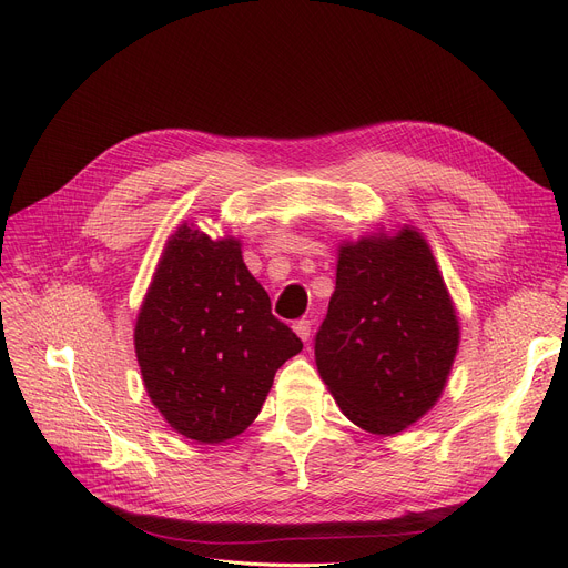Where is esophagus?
<instances>
[{
  "label": "esophagus",
  "mask_w": 568,
  "mask_h": 568,
  "mask_svg": "<svg viewBox=\"0 0 568 568\" xmlns=\"http://www.w3.org/2000/svg\"><path fill=\"white\" fill-rule=\"evenodd\" d=\"M292 329L296 332V336H300L306 343L311 338V320H296L292 324Z\"/></svg>",
  "instance_id": "34e87169"
}]
</instances>
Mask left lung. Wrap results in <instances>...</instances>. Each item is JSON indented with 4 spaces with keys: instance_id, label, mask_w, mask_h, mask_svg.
I'll list each match as a JSON object with an SVG mask.
<instances>
[{
    "instance_id": "1",
    "label": "left lung",
    "mask_w": 568,
    "mask_h": 568,
    "mask_svg": "<svg viewBox=\"0 0 568 568\" xmlns=\"http://www.w3.org/2000/svg\"><path fill=\"white\" fill-rule=\"evenodd\" d=\"M460 326L426 239L403 227L343 244L315 364L352 424L396 435L437 403Z\"/></svg>"
}]
</instances>
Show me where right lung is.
Masks as SVG:
<instances>
[{"label":"right lung","mask_w":568,"mask_h":568,"mask_svg":"<svg viewBox=\"0 0 568 568\" xmlns=\"http://www.w3.org/2000/svg\"><path fill=\"white\" fill-rule=\"evenodd\" d=\"M302 347L274 317L239 239L176 227L135 322L144 389L176 433L202 444L244 433Z\"/></svg>","instance_id":"obj_1"}]
</instances>
